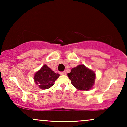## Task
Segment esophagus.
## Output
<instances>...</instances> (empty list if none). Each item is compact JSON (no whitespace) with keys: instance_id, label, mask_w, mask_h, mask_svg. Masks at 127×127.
Here are the masks:
<instances>
[{"instance_id":"esophagus-1","label":"esophagus","mask_w":127,"mask_h":127,"mask_svg":"<svg viewBox=\"0 0 127 127\" xmlns=\"http://www.w3.org/2000/svg\"><path fill=\"white\" fill-rule=\"evenodd\" d=\"M60 74L62 75H66V72H65V71H64V72H60Z\"/></svg>"}]
</instances>
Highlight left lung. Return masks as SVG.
Listing matches in <instances>:
<instances>
[{"label": "left lung", "instance_id": "1", "mask_svg": "<svg viewBox=\"0 0 127 127\" xmlns=\"http://www.w3.org/2000/svg\"><path fill=\"white\" fill-rule=\"evenodd\" d=\"M67 75L72 85L79 90H90L94 85L95 79V73L84 65H79L76 67L73 68Z\"/></svg>", "mask_w": 127, "mask_h": 127}]
</instances>
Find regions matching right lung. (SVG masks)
<instances>
[{
  "label": "right lung",
  "instance_id": "obj_1",
  "mask_svg": "<svg viewBox=\"0 0 127 127\" xmlns=\"http://www.w3.org/2000/svg\"><path fill=\"white\" fill-rule=\"evenodd\" d=\"M59 76V73H55L50 68L48 67L47 65H44L36 73L34 79L39 88L45 90L52 87Z\"/></svg>",
  "mask_w": 127,
  "mask_h": 127
}]
</instances>
